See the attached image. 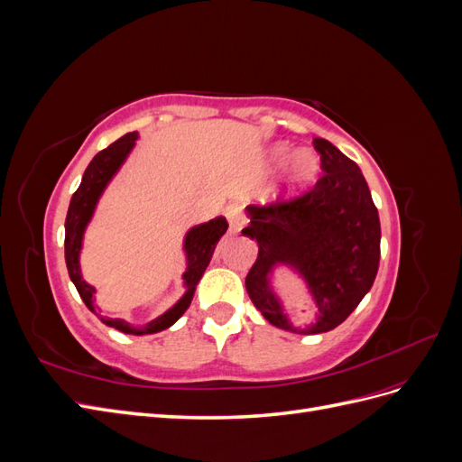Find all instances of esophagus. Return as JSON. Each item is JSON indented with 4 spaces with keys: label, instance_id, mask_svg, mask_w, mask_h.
I'll list each match as a JSON object with an SVG mask.
<instances>
[{
    "label": "esophagus",
    "instance_id": "34e87169",
    "mask_svg": "<svg viewBox=\"0 0 462 462\" xmlns=\"http://www.w3.org/2000/svg\"><path fill=\"white\" fill-rule=\"evenodd\" d=\"M226 216L229 219V226L235 233H239L246 226V216L241 204H229L226 209Z\"/></svg>",
    "mask_w": 462,
    "mask_h": 462
}]
</instances>
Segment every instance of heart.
Returning a JSON list of instances; mask_svg holds the SVG:
<instances>
[{
	"mask_svg": "<svg viewBox=\"0 0 462 462\" xmlns=\"http://www.w3.org/2000/svg\"><path fill=\"white\" fill-rule=\"evenodd\" d=\"M291 156L289 146H277L272 153V160L275 163H283ZM321 163L318 153L312 150H299L295 156L289 162V173H287V183L291 189H304L310 185L319 175Z\"/></svg>",
	"mask_w": 462,
	"mask_h": 462,
	"instance_id": "b5f03b06",
	"label": "heart"
}]
</instances>
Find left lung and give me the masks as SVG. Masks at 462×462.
<instances>
[{"instance_id":"8db88e82","label":"left lung","mask_w":462,"mask_h":462,"mask_svg":"<svg viewBox=\"0 0 462 462\" xmlns=\"http://www.w3.org/2000/svg\"><path fill=\"white\" fill-rule=\"evenodd\" d=\"M321 175L310 190L265 206H248L243 235L258 243V258L245 285L262 316L279 329L324 333L351 316L372 289L380 268V216L366 179L326 138H314ZM279 264L304 277L313 295V321L304 330L290 324L269 289Z\"/></svg>"}]
</instances>
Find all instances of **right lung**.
<instances>
[{
  "mask_svg": "<svg viewBox=\"0 0 462 462\" xmlns=\"http://www.w3.org/2000/svg\"><path fill=\"white\" fill-rule=\"evenodd\" d=\"M138 138L136 133H129L121 136L119 141H116L114 144H109L106 150L97 152L94 160L88 163L85 175H82V180L79 189L75 190L71 204H69L67 209V219H65V262H67V272L71 282L75 283L79 295L88 306V310H92L97 318H100L106 326L116 328L123 333H134V335H143V333H158L162 329H167L170 326H173L175 321L185 314V310L189 309V304L192 300L194 289H197L200 277L204 273V270L208 268L209 258H212L214 250L217 241L221 239L223 235L227 231V221L226 217H216L208 223H202V226L192 227L187 233L185 239V253H187V262L189 268L183 275L185 279V287L187 292L183 295L173 309L167 310L165 314H162L160 318L152 319L148 326L136 329L131 328L127 321L121 318H104L94 310V287L88 285L85 279L80 275V268H79V253L82 246V233L87 229V223L90 221L94 208L100 194L104 192L106 185L109 183V179L116 175V171L121 167V163L127 158V153L131 152V148L134 146V141Z\"/></svg>",
  "mask_w": 462,
  "mask_h": 462,
  "instance_id": "1",
  "label": "right lung"
}]
</instances>
